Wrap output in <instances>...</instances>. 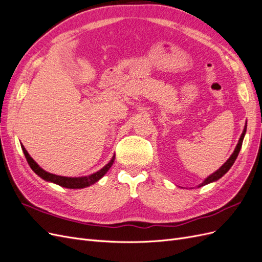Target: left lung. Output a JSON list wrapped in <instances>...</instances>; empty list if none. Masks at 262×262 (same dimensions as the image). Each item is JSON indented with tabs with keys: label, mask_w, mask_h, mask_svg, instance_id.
<instances>
[{
	"label": "left lung",
	"mask_w": 262,
	"mask_h": 262,
	"mask_svg": "<svg viewBox=\"0 0 262 262\" xmlns=\"http://www.w3.org/2000/svg\"><path fill=\"white\" fill-rule=\"evenodd\" d=\"M246 124H247V123H246ZM246 129H247V125H245L244 130H243V133H242V136H241V138H239V140H238L237 146H236V148H235V150H234V152H233L232 156L229 158V160H227V161H226L220 168H219V170H217L216 172H214L213 174H211L210 176H208L207 179H206L204 182H202L198 187L205 186V185H207V184H209V183H212V182L217 181L219 179H221V177H222L227 171L230 170V168L232 167V165L234 164L236 158H237V156H238V154H239V150H241V148H242V143H243V140H244V137H245V134H246Z\"/></svg>",
	"instance_id": "1"
}]
</instances>
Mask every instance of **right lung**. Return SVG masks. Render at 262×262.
Segmentation results:
<instances>
[{
	"label": "right lung",
	"mask_w": 262,
	"mask_h": 262,
	"mask_svg": "<svg viewBox=\"0 0 262 262\" xmlns=\"http://www.w3.org/2000/svg\"><path fill=\"white\" fill-rule=\"evenodd\" d=\"M21 149L24 151V155L26 157L27 162L29 164V166L31 167V170L35 172L38 176H40L42 180H45L47 182H52L54 184L60 185L62 187L65 188H71V189H77V188H85L90 186V185L97 183L100 179H102L103 175L110 170V167L112 166L115 156L112 157L111 161H110L105 166H103L101 168L100 171L88 175V176H81V177H66V176H60V175H55L52 173H49L47 171H45L43 168H41L37 163L35 160H33L29 154L27 152V150L25 149V147L21 145Z\"/></svg>",
	"instance_id": "1"
}]
</instances>
